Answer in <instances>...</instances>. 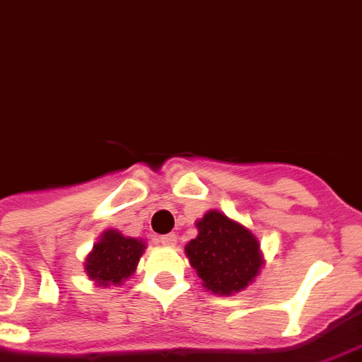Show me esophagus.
Returning <instances> with one entry per match:
<instances>
[{
    "label": "esophagus",
    "instance_id": "obj_1",
    "mask_svg": "<svg viewBox=\"0 0 362 362\" xmlns=\"http://www.w3.org/2000/svg\"><path fill=\"white\" fill-rule=\"evenodd\" d=\"M160 243H162V245H170V247H173V245L177 243V235H175V233H168V235H162V237H160Z\"/></svg>",
    "mask_w": 362,
    "mask_h": 362
}]
</instances>
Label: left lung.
<instances>
[{"mask_svg": "<svg viewBox=\"0 0 362 362\" xmlns=\"http://www.w3.org/2000/svg\"><path fill=\"white\" fill-rule=\"evenodd\" d=\"M199 235L185 247L204 287L218 295L241 291L262 266L257 237L221 212H208L197 223Z\"/></svg>", "mask_w": 362, "mask_h": 362, "instance_id": "8db88e82", "label": "left lung"}]
</instances>
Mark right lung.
<instances>
[{
    "mask_svg": "<svg viewBox=\"0 0 362 362\" xmlns=\"http://www.w3.org/2000/svg\"><path fill=\"white\" fill-rule=\"evenodd\" d=\"M142 252L144 243L139 239L123 237L117 231H105L86 258L84 270L100 286H115L133 274Z\"/></svg>",
    "mask_w": 362,
    "mask_h": 362,
    "instance_id": "add662e5",
    "label": "right lung"
}]
</instances>
